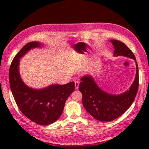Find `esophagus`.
Segmentation results:
<instances>
[{"mask_svg": "<svg viewBox=\"0 0 149 149\" xmlns=\"http://www.w3.org/2000/svg\"><path fill=\"white\" fill-rule=\"evenodd\" d=\"M79 81H77L75 82V89H76V90H77L78 88H79Z\"/></svg>", "mask_w": 149, "mask_h": 149, "instance_id": "obj_1", "label": "esophagus"}]
</instances>
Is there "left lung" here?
I'll list each match as a JSON object with an SVG mask.
<instances>
[{"mask_svg": "<svg viewBox=\"0 0 149 149\" xmlns=\"http://www.w3.org/2000/svg\"><path fill=\"white\" fill-rule=\"evenodd\" d=\"M114 48V56H125L135 60L136 75L132 86L125 92L119 95L110 94L99 87L91 75L81 78L79 90L82 93L83 105L96 120L110 122L123 114L134 100L139 87L138 65L133 52L123 42L110 40Z\"/></svg>", "mask_w": 149, "mask_h": 149, "instance_id": "8db88e82", "label": "left lung"}]
</instances>
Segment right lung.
I'll return each mask as SVG.
<instances>
[{
    "label": "right lung",
    "mask_w": 149,
    "mask_h": 149,
    "mask_svg": "<svg viewBox=\"0 0 149 149\" xmlns=\"http://www.w3.org/2000/svg\"><path fill=\"white\" fill-rule=\"evenodd\" d=\"M37 41L30 42L19 50L12 60L9 70V82L15 101L21 112L39 125L54 123L62 115L68 98L74 91V81L65 85L52 84L43 89L28 87L19 74V59L30 50L41 48Z\"/></svg>",
    "instance_id": "1"
}]
</instances>
